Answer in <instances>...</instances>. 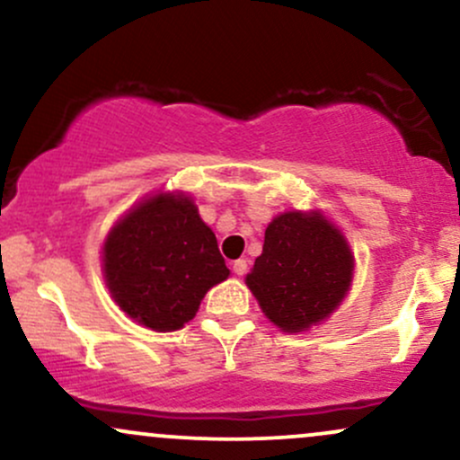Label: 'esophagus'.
<instances>
[{"mask_svg":"<svg viewBox=\"0 0 460 460\" xmlns=\"http://www.w3.org/2000/svg\"><path fill=\"white\" fill-rule=\"evenodd\" d=\"M246 270H248L246 260H237V261H234V272L237 274V277H244Z\"/></svg>","mask_w":460,"mask_h":460,"instance_id":"1","label":"esophagus"}]
</instances>
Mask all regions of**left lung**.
Masks as SVG:
<instances>
[{
    "label": "left lung",
    "mask_w": 460,
    "mask_h": 460,
    "mask_svg": "<svg viewBox=\"0 0 460 460\" xmlns=\"http://www.w3.org/2000/svg\"><path fill=\"white\" fill-rule=\"evenodd\" d=\"M355 255L320 209L274 216L246 285L268 320L303 332L329 320L350 292Z\"/></svg>",
    "instance_id": "8db88e82"
}]
</instances>
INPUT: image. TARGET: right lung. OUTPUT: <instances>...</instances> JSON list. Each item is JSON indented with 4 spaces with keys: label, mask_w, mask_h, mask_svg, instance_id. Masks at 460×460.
I'll return each instance as SVG.
<instances>
[{
    "label": "right lung",
    "mask_w": 460,
    "mask_h": 460,
    "mask_svg": "<svg viewBox=\"0 0 460 460\" xmlns=\"http://www.w3.org/2000/svg\"><path fill=\"white\" fill-rule=\"evenodd\" d=\"M102 261L114 303L157 332L183 329L205 294L229 277L214 231L186 192L151 194L120 216Z\"/></svg>",
    "instance_id": "1"
}]
</instances>
